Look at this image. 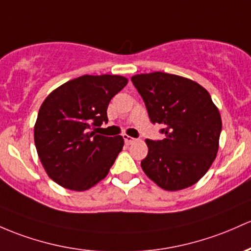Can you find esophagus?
I'll return each mask as SVG.
<instances>
[{"label": "esophagus", "instance_id": "esophagus-1", "mask_svg": "<svg viewBox=\"0 0 251 251\" xmlns=\"http://www.w3.org/2000/svg\"><path fill=\"white\" fill-rule=\"evenodd\" d=\"M123 138H124V142H125L127 145H130L133 142H136V139L132 138V137H130V136H127V134H124Z\"/></svg>", "mask_w": 251, "mask_h": 251}]
</instances>
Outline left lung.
I'll list each match as a JSON object with an SVG mask.
<instances>
[{"label":"left lung","mask_w":251,"mask_h":251,"mask_svg":"<svg viewBox=\"0 0 251 251\" xmlns=\"http://www.w3.org/2000/svg\"><path fill=\"white\" fill-rule=\"evenodd\" d=\"M147 106L152 124L164 126V139H147L142 169L166 191L197 183L216 159L222 118L207 90L192 79L167 73L131 78Z\"/></svg>","instance_id":"left-lung-1"}]
</instances>
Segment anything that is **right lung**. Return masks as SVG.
<instances>
[{
  "mask_svg": "<svg viewBox=\"0 0 251 251\" xmlns=\"http://www.w3.org/2000/svg\"><path fill=\"white\" fill-rule=\"evenodd\" d=\"M126 84L123 76L84 75L62 84L44 100L34 143L44 169L59 186L87 191L108 174L124 139L95 131L108 121L109 101Z\"/></svg>",
  "mask_w": 251,
  "mask_h": 251,
  "instance_id": "right-lung-1",
  "label": "right lung"
}]
</instances>
